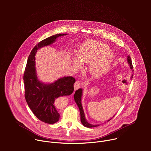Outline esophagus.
I'll return each instance as SVG.
<instances>
[{
  "label": "esophagus",
  "mask_w": 151,
  "mask_h": 151,
  "mask_svg": "<svg viewBox=\"0 0 151 151\" xmlns=\"http://www.w3.org/2000/svg\"><path fill=\"white\" fill-rule=\"evenodd\" d=\"M81 85V82L80 81H77L75 83V84H74V88H75V90H76L78 89L79 88H80Z\"/></svg>",
  "instance_id": "1"
}]
</instances>
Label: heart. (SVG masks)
<instances>
[{
  "instance_id": "obj_1",
  "label": "heart",
  "mask_w": 151,
  "mask_h": 151,
  "mask_svg": "<svg viewBox=\"0 0 151 151\" xmlns=\"http://www.w3.org/2000/svg\"><path fill=\"white\" fill-rule=\"evenodd\" d=\"M112 58V54L106 44L91 40L82 44L78 48L77 54L71 57V60L77 69L82 68V63L90 64L91 74L97 77L109 69Z\"/></svg>"
}]
</instances>
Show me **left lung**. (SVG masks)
Instances as JSON below:
<instances>
[{"label":"left lung","instance_id":"8db88e82","mask_svg":"<svg viewBox=\"0 0 151 151\" xmlns=\"http://www.w3.org/2000/svg\"><path fill=\"white\" fill-rule=\"evenodd\" d=\"M127 61L128 63V64L130 65V67L131 68V69H133V65H132V61L131 60V58L130 57V55L127 56ZM133 77V75L132 76ZM82 88H79L78 90H76L75 91V93L74 94V99L75 101L76 102V103L77 104L78 106L79 107V111H80V114H81V121L82 122V124H83V126L88 127V128H92V127H98L99 126V125H92L90 123H88L87 122V121L85 119V114H84V112L83 110V107L81 104V97H82ZM115 115L113 116L114 117ZM112 117V118H113ZM112 118H111L110 119H109L108 121H109L111 119H112Z\"/></svg>","mask_w":151,"mask_h":151}]
</instances>
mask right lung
<instances>
[{
    "label": "right lung",
    "mask_w": 151,
    "mask_h": 151,
    "mask_svg": "<svg viewBox=\"0 0 151 151\" xmlns=\"http://www.w3.org/2000/svg\"><path fill=\"white\" fill-rule=\"evenodd\" d=\"M66 35H55L38 43L29 56L23 76L25 99L29 107L39 120L50 124L57 122L60 118L55 106L56 99L70 95L73 92L76 80L72 76H64L51 83L41 82L36 75L35 54L39 48L50 45L58 37Z\"/></svg>",
    "instance_id": "1"
}]
</instances>
